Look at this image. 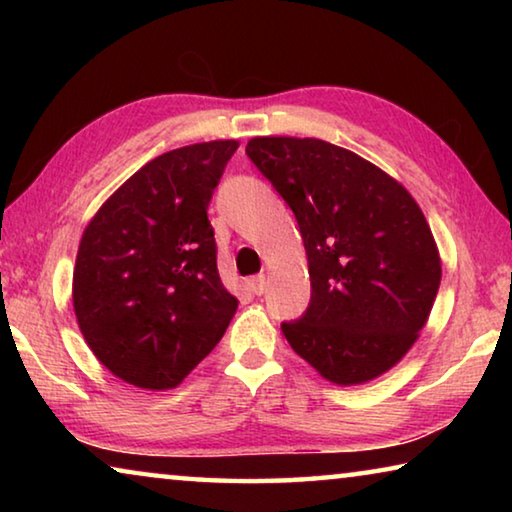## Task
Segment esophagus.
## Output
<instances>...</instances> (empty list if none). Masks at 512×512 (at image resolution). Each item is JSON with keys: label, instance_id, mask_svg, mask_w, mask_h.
<instances>
[{"label": "esophagus", "instance_id": "1", "mask_svg": "<svg viewBox=\"0 0 512 512\" xmlns=\"http://www.w3.org/2000/svg\"><path fill=\"white\" fill-rule=\"evenodd\" d=\"M248 289L253 291L255 296H262V293L266 291V277H264V275L250 277V280H248Z\"/></svg>", "mask_w": 512, "mask_h": 512}]
</instances>
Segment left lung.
Masks as SVG:
<instances>
[{
	"label": "left lung",
	"mask_w": 512,
	"mask_h": 512,
	"mask_svg": "<svg viewBox=\"0 0 512 512\" xmlns=\"http://www.w3.org/2000/svg\"><path fill=\"white\" fill-rule=\"evenodd\" d=\"M248 158L296 214L311 305L282 332L336 386L397 366L427 325L443 262L420 205L402 183L316 137H253Z\"/></svg>",
	"instance_id": "8db88e82"
}]
</instances>
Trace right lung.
Returning a JSON list of instances; mask_svg holds the SVG:
<instances>
[{
	"label": "right lung",
	"mask_w": 512,
	"mask_h": 512,
	"mask_svg": "<svg viewBox=\"0 0 512 512\" xmlns=\"http://www.w3.org/2000/svg\"><path fill=\"white\" fill-rule=\"evenodd\" d=\"M237 140L162 153L85 225L72 277L76 323L117 379L171 391L201 363L239 300L216 268L207 205Z\"/></svg>",
	"instance_id": "add662e5"
}]
</instances>
